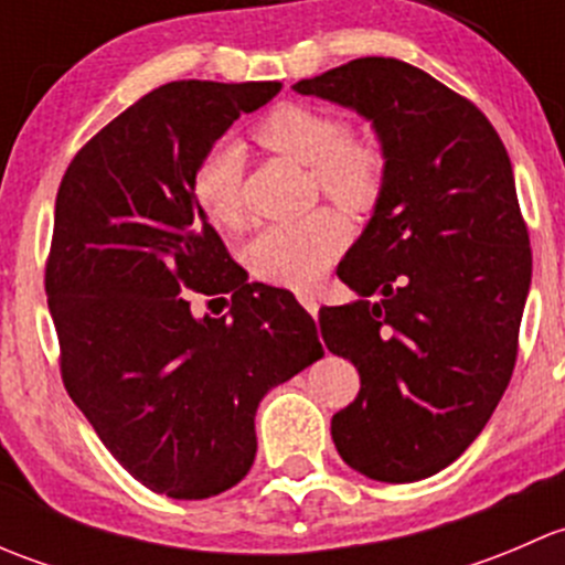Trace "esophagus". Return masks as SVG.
<instances>
[{"instance_id": "esophagus-1", "label": "esophagus", "mask_w": 565, "mask_h": 565, "mask_svg": "<svg viewBox=\"0 0 565 565\" xmlns=\"http://www.w3.org/2000/svg\"><path fill=\"white\" fill-rule=\"evenodd\" d=\"M298 300H300V306H303V309L309 311L311 317H317V311H319V300H317V295H315V292H300V295H298Z\"/></svg>"}]
</instances>
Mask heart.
Listing matches in <instances>:
<instances>
[{
    "mask_svg": "<svg viewBox=\"0 0 565 565\" xmlns=\"http://www.w3.org/2000/svg\"><path fill=\"white\" fill-rule=\"evenodd\" d=\"M267 150L311 167L319 191L350 213H369L388 180V156L377 136L352 134L335 111L300 100L276 104L254 128ZM243 150L218 141L196 163L191 177L193 202L218 230L243 226ZM350 237L347 218L319 207L287 224L265 226L246 246V265L259 281L287 289H311L341 254Z\"/></svg>",
    "mask_w": 565,
    "mask_h": 565,
    "instance_id": "obj_1",
    "label": "heart"
}]
</instances>
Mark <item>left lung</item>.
<instances>
[{"label":"left lung","mask_w":565,"mask_h":565,"mask_svg":"<svg viewBox=\"0 0 565 565\" xmlns=\"http://www.w3.org/2000/svg\"><path fill=\"white\" fill-rule=\"evenodd\" d=\"M292 89L366 117L388 156L372 221L335 270L358 300L319 311L328 350L361 374L330 435L352 470L420 481L481 435L514 372L533 256L509 152L481 108L391 56Z\"/></svg>","instance_id":"8db88e82"}]
</instances>
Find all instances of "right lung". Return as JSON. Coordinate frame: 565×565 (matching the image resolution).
I'll return each mask as SVG.
<instances>
[{
	"label": "right lung",
	"mask_w": 565,
	"mask_h": 565,
	"mask_svg": "<svg viewBox=\"0 0 565 565\" xmlns=\"http://www.w3.org/2000/svg\"><path fill=\"white\" fill-rule=\"evenodd\" d=\"M278 89L163 84L95 134L56 191L45 295L62 383L111 457L174 500L243 481L262 396L322 358L311 315L246 281L191 193L204 152ZM188 288L232 294L231 317L193 318Z\"/></svg>",
	"instance_id": "right-lung-1"
}]
</instances>
